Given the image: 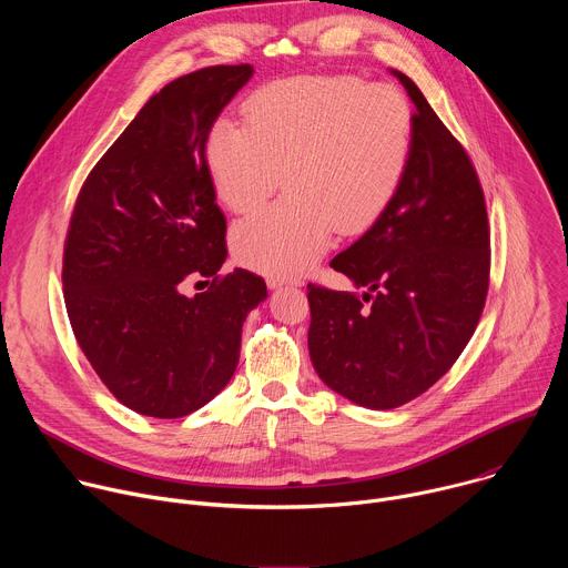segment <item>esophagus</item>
Wrapping results in <instances>:
<instances>
[{"label": "esophagus", "mask_w": 568, "mask_h": 568, "mask_svg": "<svg viewBox=\"0 0 568 568\" xmlns=\"http://www.w3.org/2000/svg\"><path fill=\"white\" fill-rule=\"evenodd\" d=\"M267 285L272 287V290H276V287H283V285H292V287H296L298 283L294 281V283H287V281H283V278H267Z\"/></svg>", "instance_id": "esophagus-1"}]
</instances>
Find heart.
<instances>
[{
    "mask_svg": "<svg viewBox=\"0 0 568 568\" xmlns=\"http://www.w3.org/2000/svg\"><path fill=\"white\" fill-rule=\"evenodd\" d=\"M245 125L217 121L206 169L233 213L258 209L283 182L287 195L237 222V263L290 278L344 235L368 229L397 195L414 152V110L399 90L357 75L281 80L242 105Z\"/></svg>",
    "mask_w": 568,
    "mask_h": 568,
    "instance_id": "b5f03b06",
    "label": "heart"
}]
</instances>
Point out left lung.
I'll return each mask as SVG.
<instances>
[{
	"label": "left lung",
	"mask_w": 568,
	"mask_h": 568,
	"mask_svg": "<svg viewBox=\"0 0 568 568\" xmlns=\"http://www.w3.org/2000/svg\"><path fill=\"white\" fill-rule=\"evenodd\" d=\"M409 171L375 224L333 258L355 292L307 283V348L318 377L368 409L434 386L471 339L490 285V226L478 175L409 75Z\"/></svg>",
	"instance_id": "1"
}]
</instances>
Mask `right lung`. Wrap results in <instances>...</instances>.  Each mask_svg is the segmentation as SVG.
<instances>
[{
  "label": "right lung",
  "instance_id": "add662e5",
  "mask_svg": "<svg viewBox=\"0 0 568 568\" xmlns=\"http://www.w3.org/2000/svg\"><path fill=\"white\" fill-rule=\"evenodd\" d=\"M252 64H215L154 94L78 193L62 287L80 351L128 409L182 418L211 402L240 359L242 323L267 298L247 270L220 274L226 220L206 136ZM210 287L195 297L183 290Z\"/></svg>",
  "mask_w": 568,
  "mask_h": 568
}]
</instances>
